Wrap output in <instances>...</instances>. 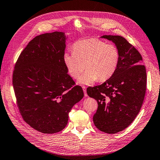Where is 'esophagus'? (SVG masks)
Wrapping results in <instances>:
<instances>
[{
	"instance_id": "esophagus-1",
	"label": "esophagus",
	"mask_w": 160,
	"mask_h": 160,
	"mask_svg": "<svg viewBox=\"0 0 160 160\" xmlns=\"http://www.w3.org/2000/svg\"><path fill=\"white\" fill-rule=\"evenodd\" d=\"M82 89H83V92H84V96L87 97V88L85 87L82 86Z\"/></svg>"
}]
</instances>
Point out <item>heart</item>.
<instances>
[{
	"instance_id": "b5f03b06",
	"label": "heart",
	"mask_w": 160,
	"mask_h": 160,
	"mask_svg": "<svg viewBox=\"0 0 160 160\" xmlns=\"http://www.w3.org/2000/svg\"><path fill=\"white\" fill-rule=\"evenodd\" d=\"M73 51L64 52V64L68 74L75 79L79 78L85 67L86 71L78 83L87 85L98 79L100 81L109 79L115 73L120 60L117 46L97 38L78 41L73 43Z\"/></svg>"
}]
</instances>
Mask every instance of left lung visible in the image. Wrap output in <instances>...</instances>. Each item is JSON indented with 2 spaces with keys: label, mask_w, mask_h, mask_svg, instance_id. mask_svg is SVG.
Masks as SVG:
<instances>
[{
  "label": "left lung",
  "mask_w": 160,
  "mask_h": 160,
  "mask_svg": "<svg viewBox=\"0 0 160 160\" xmlns=\"http://www.w3.org/2000/svg\"><path fill=\"white\" fill-rule=\"evenodd\" d=\"M120 53L115 73L101 85L89 87L87 94L98 102L93 117L98 130L115 134L130 126L139 114L146 89V71L139 51L121 36L103 35Z\"/></svg>",
  "instance_id": "obj_1"
}]
</instances>
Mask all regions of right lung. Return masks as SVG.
Wrapping results in <instances>:
<instances>
[{
	"label": "right lung",
	"mask_w": 160,
	"mask_h": 160,
	"mask_svg": "<svg viewBox=\"0 0 160 160\" xmlns=\"http://www.w3.org/2000/svg\"><path fill=\"white\" fill-rule=\"evenodd\" d=\"M67 38L62 32L35 37L15 64L12 84L20 113L42 133L63 130L72 108L84 97L82 87H73L63 62Z\"/></svg>",
	"instance_id": "1"
}]
</instances>
